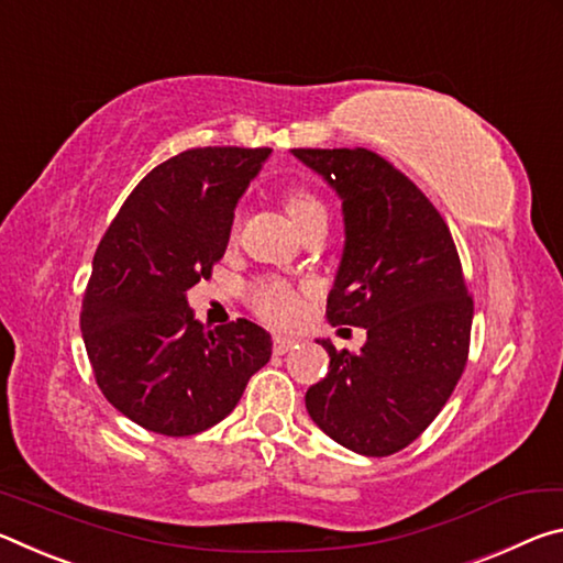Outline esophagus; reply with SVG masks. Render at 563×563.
Returning <instances> with one entry per match:
<instances>
[{
	"mask_svg": "<svg viewBox=\"0 0 563 563\" xmlns=\"http://www.w3.org/2000/svg\"><path fill=\"white\" fill-rule=\"evenodd\" d=\"M294 339H289V336H274V352L276 354H287V352H291L294 349Z\"/></svg>",
	"mask_w": 563,
	"mask_h": 563,
	"instance_id": "esophagus-1",
	"label": "esophagus"
}]
</instances>
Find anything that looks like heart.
I'll list each match as a JSON object with an SVG mask.
<instances>
[{"instance_id":"heart-1","label":"heart","mask_w":563,"mask_h":563,"mask_svg":"<svg viewBox=\"0 0 563 563\" xmlns=\"http://www.w3.org/2000/svg\"><path fill=\"white\" fill-rule=\"evenodd\" d=\"M287 211L301 232L311 221L327 219L324 201L303 189L291 191L287 197ZM239 224H242V211H236L232 219V236L239 232ZM252 307L269 324L289 327L303 314V289L294 287L287 279H264L252 287Z\"/></svg>"}]
</instances>
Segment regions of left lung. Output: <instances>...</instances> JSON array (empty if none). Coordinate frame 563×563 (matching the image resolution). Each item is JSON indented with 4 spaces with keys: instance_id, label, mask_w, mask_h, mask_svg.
<instances>
[{
    "instance_id": "left-lung-1",
    "label": "left lung",
    "mask_w": 563,
    "mask_h": 563,
    "mask_svg": "<svg viewBox=\"0 0 563 563\" xmlns=\"http://www.w3.org/2000/svg\"><path fill=\"white\" fill-rule=\"evenodd\" d=\"M344 209V254L327 299L331 324L366 329L352 354L321 342L329 372L307 411L336 444L364 456L409 446L462 379L474 301L444 217L372 150H291Z\"/></svg>"
}]
</instances>
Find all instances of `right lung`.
I'll return each instance as SVG.
<instances>
[{
    "label": "right lung",
    "mask_w": 563,
    "mask_h": 563,
    "mask_svg": "<svg viewBox=\"0 0 563 563\" xmlns=\"http://www.w3.org/2000/svg\"><path fill=\"white\" fill-rule=\"evenodd\" d=\"M272 150L197 146L136 184L97 246L81 336L114 409L164 437H191L232 413L272 336L236 319L207 329L187 291L227 252L234 207Z\"/></svg>",
    "instance_id": "add662e5"
}]
</instances>
